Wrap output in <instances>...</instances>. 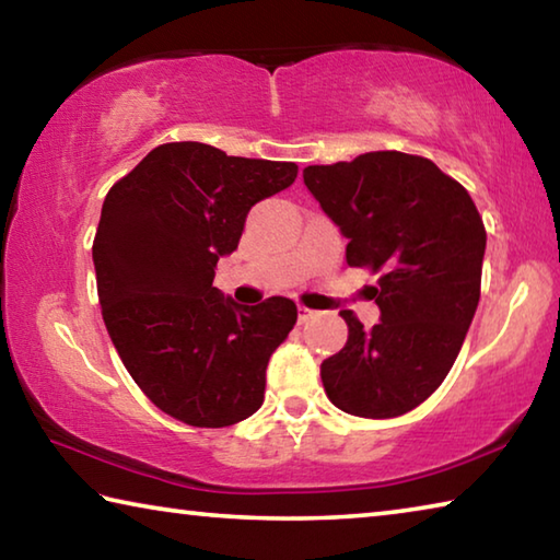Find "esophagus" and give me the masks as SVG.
<instances>
[{
    "instance_id": "34e87169",
    "label": "esophagus",
    "mask_w": 560,
    "mask_h": 560,
    "mask_svg": "<svg viewBox=\"0 0 560 560\" xmlns=\"http://www.w3.org/2000/svg\"><path fill=\"white\" fill-rule=\"evenodd\" d=\"M316 314L318 311H314V308H299V324H306V320H311V318H316Z\"/></svg>"
}]
</instances>
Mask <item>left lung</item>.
<instances>
[{"mask_svg": "<svg viewBox=\"0 0 560 560\" xmlns=\"http://www.w3.org/2000/svg\"><path fill=\"white\" fill-rule=\"evenodd\" d=\"M303 185L348 240L350 267L381 271V324L340 311L348 340L320 363L328 400L355 417H397L438 390L477 314L487 232L471 197L428 158L375 150L308 165Z\"/></svg>", "mask_w": 560, "mask_h": 560, "instance_id": "obj_1", "label": "left lung"}]
</instances>
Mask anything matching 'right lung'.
Wrapping results in <instances>:
<instances>
[{
  "label": "right lung",
  "instance_id": "obj_1",
  "mask_svg": "<svg viewBox=\"0 0 560 560\" xmlns=\"http://www.w3.org/2000/svg\"><path fill=\"white\" fill-rule=\"evenodd\" d=\"M296 175V163L185 140L150 150L106 195L93 240L103 320L132 381L179 422L226 428L264 402L296 303L240 306L212 281L252 207Z\"/></svg>",
  "mask_w": 560,
  "mask_h": 560
}]
</instances>
